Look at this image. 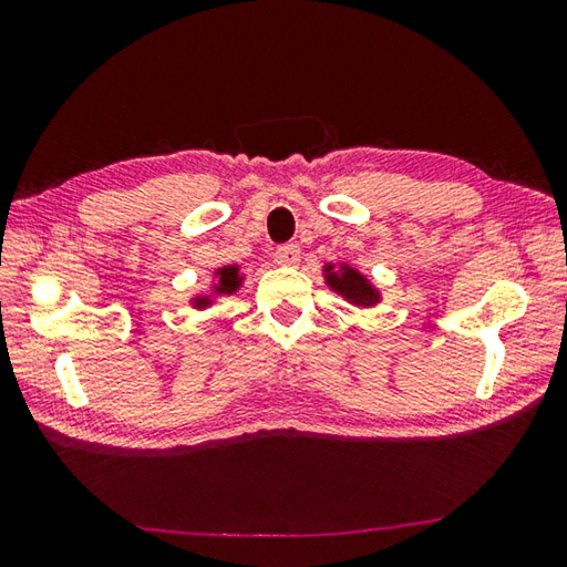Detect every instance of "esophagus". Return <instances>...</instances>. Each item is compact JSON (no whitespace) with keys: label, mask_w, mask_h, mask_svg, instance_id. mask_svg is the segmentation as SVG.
<instances>
[{"label":"esophagus","mask_w":567,"mask_h":567,"mask_svg":"<svg viewBox=\"0 0 567 567\" xmlns=\"http://www.w3.org/2000/svg\"><path fill=\"white\" fill-rule=\"evenodd\" d=\"M275 262L282 265V267H297L300 265V247L297 245H282L275 249Z\"/></svg>","instance_id":"esophagus-1"}]
</instances>
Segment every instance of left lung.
I'll return each mask as SVG.
<instances>
[{
  "mask_svg": "<svg viewBox=\"0 0 567 567\" xmlns=\"http://www.w3.org/2000/svg\"><path fill=\"white\" fill-rule=\"evenodd\" d=\"M322 277L334 295H340L344 302L354 307H375L382 302L380 287L348 262H324Z\"/></svg>",
  "mask_w": 567,
  "mask_h": 567,
  "instance_id": "1",
  "label": "left lung"
}]
</instances>
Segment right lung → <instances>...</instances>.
Wrapping results in <instances>:
<instances>
[{"label": "right lung", "instance_id": "add662e5", "mask_svg": "<svg viewBox=\"0 0 567 567\" xmlns=\"http://www.w3.org/2000/svg\"><path fill=\"white\" fill-rule=\"evenodd\" d=\"M245 272H243V265H223V267H215L213 270V280H209V287L205 292H197L189 297V307L192 310L203 312L207 307H213L219 297H227V295H235L239 287L245 285Z\"/></svg>", "mask_w": 567, "mask_h": 567}]
</instances>
